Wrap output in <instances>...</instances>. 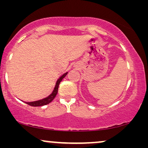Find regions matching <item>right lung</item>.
<instances>
[{
  "label": "right lung",
  "instance_id": "add662e5",
  "mask_svg": "<svg viewBox=\"0 0 148 148\" xmlns=\"http://www.w3.org/2000/svg\"><path fill=\"white\" fill-rule=\"evenodd\" d=\"M66 74H67V73H66L62 75L60 77L59 79H58L57 82H56V84L55 88H54V91L52 92V94H50L49 96L47 97V98H44V99H42V100H41L36 101V102H25L26 104H27L28 105H29V106H44V105H46V104H49V103L51 102L52 101L54 100V98H55L56 94H57L58 86H59L60 82H61L62 79H63L64 77L66 75Z\"/></svg>",
  "mask_w": 148,
  "mask_h": 148
}]
</instances>
